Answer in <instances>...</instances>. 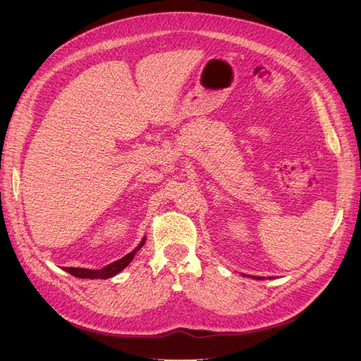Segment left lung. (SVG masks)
<instances>
[{"instance_id":"obj_1","label":"left lung","mask_w":361,"mask_h":361,"mask_svg":"<svg viewBox=\"0 0 361 361\" xmlns=\"http://www.w3.org/2000/svg\"><path fill=\"white\" fill-rule=\"evenodd\" d=\"M255 279H262V277H255Z\"/></svg>"}]
</instances>
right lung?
Instances as JSON below:
<instances>
[{"label":"right lung","mask_w":361,"mask_h":361,"mask_svg":"<svg viewBox=\"0 0 361 361\" xmlns=\"http://www.w3.org/2000/svg\"><path fill=\"white\" fill-rule=\"evenodd\" d=\"M146 243V238L141 239V243L138 244V247H135L130 253H128L126 256H123L122 259H118L116 262H113V264L104 267L102 269H87V268H66V271L69 272V274H72L73 277H80V279H111L114 277L116 274H118L120 271H122L123 268H126L130 260L134 259L137 251L145 245Z\"/></svg>","instance_id":"add662e5"}]
</instances>
